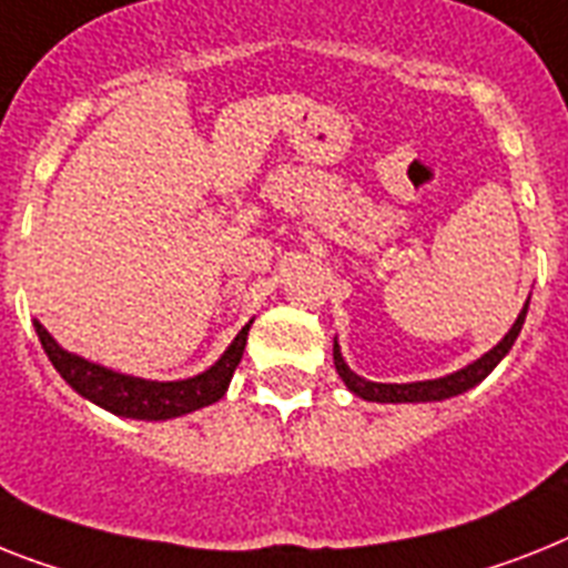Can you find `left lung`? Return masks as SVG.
<instances>
[{"label": "left lung", "mask_w": 568, "mask_h": 568, "mask_svg": "<svg viewBox=\"0 0 568 568\" xmlns=\"http://www.w3.org/2000/svg\"><path fill=\"white\" fill-rule=\"evenodd\" d=\"M531 302V298H528ZM528 302L523 304V311H519L517 322L510 325L508 334L503 336L499 345L481 354L479 359H473L470 365H464L458 372L453 374H444V377H435V379H418V383H374V379H365L359 374H354L342 357V348L339 342L334 339V365H336V374L342 377V383L348 386V392H354L357 397L363 400H372V403H435V400H449V397L464 395V392H470L473 386H479L481 379L487 374L494 372L496 365L503 363L505 354L514 348V342H517L519 331L526 325V313H528Z\"/></svg>", "instance_id": "8db88e82"}]
</instances>
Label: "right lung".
<instances>
[{
  "instance_id": "add662e5",
  "label": "right lung",
  "mask_w": 568,
  "mask_h": 568,
  "mask_svg": "<svg viewBox=\"0 0 568 568\" xmlns=\"http://www.w3.org/2000/svg\"><path fill=\"white\" fill-rule=\"evenodd\" d=\"M250 325L241 327V334L234 336L232 345L220 354V359L211 368L194 374V377L165 379V383L112 372L106 365L78 357L72 351H65L63 345H58V339L40 322H34V331L40 336L42 351L49 354L51 365L81 397L92 400L101 409L112 412V415H119V418L171 420L203 409V406H211V403H217L220 397L226 395L234 368H237L243 348H246Z\"/></svg>"
}]
</instances>
